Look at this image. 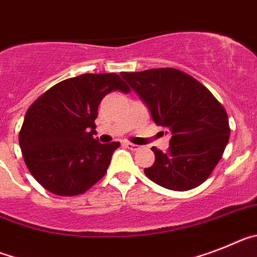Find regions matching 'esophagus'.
Segmentation results:
<instances>
[{"label": "esophagus", "mask_w": 257, "mask_h": 257, "mask_svg": "<svg viewBox=\"0 0 257 257\" xmlns=\"http://www.w3.org/2000/svg\"><path fill=\"white\" fill-rule=\"evenodd\" d=\"M124 145H125V147H128L129 150H132V151H137L141 149V146H138V145H136V144H132V142H125Z\"/></svg>", "instance_id": "34e87169"}]
</instances>
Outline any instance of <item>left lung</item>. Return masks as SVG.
<instances>
[{
	"label": "left lung",
	"instance_id": "obj_1",
	"mask_svg": "<svg viewBox=\"0 0 257 257\" xmlns=\"http://www.w3.org/2000/svg\"><path fill=\"white\" fill-rule=\"evenodd\" d=\"M121 76L150 108L156 125L172 133L167 153L151 149L155 163L145 175L169 190L186 191L202 185L229 141L230 126L222 104L193 76L176 68Z\"/></svg>",
	"mask_w": 257,
	"mask_h": 257
}]
</instances>
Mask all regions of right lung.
Returning <instances> with one entry per match:
<instances>
[{"label": "right lung", "mask_w": 257, "mask_h": 257, "mask_svg": "<svg viewBox=\"0 0 257 257\" xmlns=\"http://www.w3.org/2000/svg\"><path fill=\"white\" fill-rule=\"evenodd\" d=\"M113 90L131 88L116 73H84L51 86L27 110L19 145L27 168L44 189L79 195L106 175L120 142L99 144L93 135L98 106Z\"/></svg>", "instance_id": "right-lung-1"}]
</instances>
